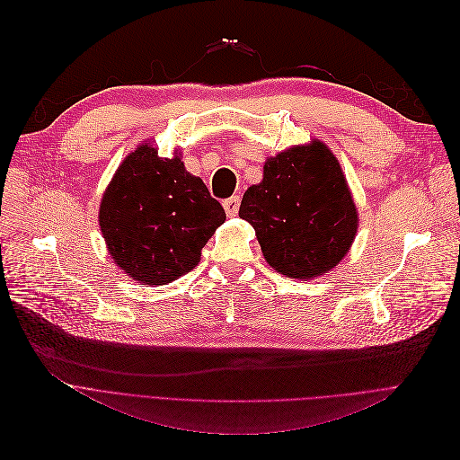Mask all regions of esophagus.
<instances>
[{"instance_id": "1", "label": "esophagus", "mask_w": 460, "mask_h": 460, "mask_svg": "<svg viewBox=\"0 0 460 460\" xmlns=\"http://www.w3.org/2000/svg\"><path fill=\"white\" fill-rule=\"evenodd\" d=\"M222 207H225V211H226L228 217H235V215H238V208H240V198L232 196V198L222 201Z\"/></svg>"}]
</instances>
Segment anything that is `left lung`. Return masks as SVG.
I'll return each instance as SVG.
<instances>
[{
    "label": "left lung",
    "mask_w": 460,
    "mask_h": 460,
    "mask_svg": "<svg viewBox=\"0 0 460 460\" xmlns=\"http://www.w3.org/2000/svg\"><path fill=\"white\" fill-rule=\"evenodd\" d=\"M240 217L255 228L270 267L301 280L336 267L358 226L341 166L318 140L267 159L262 182L243 193Z\"/></svg>",
    "instance_id": "1"
}]
</instances>
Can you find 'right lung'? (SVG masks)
I'll use <instances>...</instances> for the list:
<instances>
[{
    "label": "right lung",
    "instance_id": "obj_1",
    "mask_svg": "<svg viewBox=\"0 0 460 460\" xmlns=\"http://www.w3.org/2000/svg\"><path fill=\"white\" fill-rule=\"evenodd\" d=\"M226 220L203 180L184 163L142 144L122 161L100 205V226L117 267L134 280L163 286L190 272Z\"/></svg>",
    "mask_w": 460,
    "mask_h": 460
}]
</instances>
